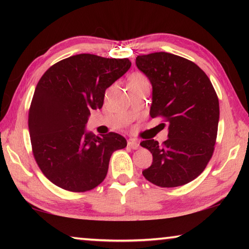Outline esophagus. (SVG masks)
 Here are the masks:
<instances>
[{"label":"esophagus","mask_w":249,"mask_h":249,"mask_svg":"<svg viewBox=\"0 0 249 249\" xmlns=\"http://www.w3.org/2000/svg\"><path fill=\"white\" fill-rule=\"evenodd\" d=\"M127 145L132 149H137L138 147H140V142H138V141H136V140H128Z\"/></svg>","instance_id":"1"}]
</instances>
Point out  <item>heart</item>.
<instances>
[{
  "instance_id": "obj_1",
  "label": "heart",
  "mask_w": 249,
  "mask_h": 249,
  "mask_svg": "<svg viewBox=\"0 0 249 249\" xmlns=\"http://www.w3.org/2000/svg\"><path fill=\"white\" fill-rule=\"evenodd\" d=\"M141 81H147V79L142 73H134L129 79V82H141Z\"/></svg>"
}]
</instances>
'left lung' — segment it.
I'll return each mask as SVG.
<instances>
[{
  "mask_svg": "<svg viewBox=\"0 0 249 249\" xmlns=\"http://www.w3.org/2000/svg\"><path fill=\"white\" fill-rule=\"evenodd\" d=\"M136 66L153 86L150 116L169 123L161 145L154 140L141 142L153 154V163L142 175L161 188L191 182L214 153L220 119L216 92L199 66L174 53L137 56Z\"/></svg>",
  "mask_w": 249,
  "mask_h": 249,
  "instance_id": "8db88e82",
  "label": "left lung"
}]
</instances>
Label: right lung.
I'll return each instance as SVG.
<instances>
[{"mask_svg": "<svg viewBox=\"0 0 249 249\" xmlns=\"http://www.w3.org/2000/svg\"><path fill=\"white\" fill-rule=\"evenodd\" d=\"M130 65L127 58L80 53L53 65L37 83L28 111L32 150L57 187L71 192L98 187L112 154L127 145L120 134L94 136L84 126L92 109L103 107L105 90Z\"/></svg>", "mask_w": 249, "mask_h": 249, "instance_id": "add662e5", "label": "right lung"}]
</instances>
